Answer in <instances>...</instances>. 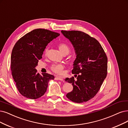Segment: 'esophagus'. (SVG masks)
<instances>
[{"mask_svg":"<svg viewBox=\"0 0 128 128\" xmlns=\"http://www.w3.org/2000/svg\"><path fill=\"white\" fill-rule=\"evenodd\" d=\"M55 80H60V81H63V79L62 78H60V76H57L56 78H55Z\"/></svg>","mask_w":128,"mask_h":128,"instance_id":"34e87169","label":"esophagus"}]
</instances>
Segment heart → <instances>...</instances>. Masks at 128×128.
Masks as SVG:
<instances>
[{"instance_id":"obj_1","label":"heart","mask_w":128,"mask_h":128,"mask_svg":"<svg viewBox=\"0 0 128 128\" xmlns=\"http://www.w3.org/2000/svg\"><path fill=\"white\" fill-rule=\"evenodd\" d=\"M58 49L60 53L64 54L65 53L68 54L70 51V48L69 46L65 43H60L58 45ZM47 50L46 49L45 51V54L47 53ZM51 70H53V71L57 74H61L62 72V70L64 68V65L62 64H54L51 66Z\"/></svg>"}]
</instances>
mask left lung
<instances>
[{"label": "left lung", "instance_id": "obj_1", "mask_svg": "<svg viewBox=\"0 0 128 128\" xmlns=\"http://www.w3.org/2000/svg\"><path fill=\"white\" fill-rule=\"evenodd\" d=\"M61 32L71 42L76 55L72 70L76 80L74 77L65 79L73 86L66 97L78 103L86 102L96 95L106 78V55L99 42L86 33L77 30Z\"/></svg>", "mask_w": 128, "mask_h": 128}]
</instances>
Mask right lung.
Masks as SVG:
<instances>
[{
	"mask_svg": "<svg viewBox=\"0 0 128 128\" xmlns=\"http://www.w3.org/2000/svg\"><path fill=\"white\" fill-rule=\"evenodd\" d=\"M58 32L35 29L28 32L14 45L11 55V70L18 91L28 98L36 99L46 92L53 75L37 73L35 67L46 48L52 40L60 36Z\"/></svg>",
	"mask_w": 128,
	"mask_h": 128,
	"instance_id": "1",
	"label": "right lung"
}]
</instances>
